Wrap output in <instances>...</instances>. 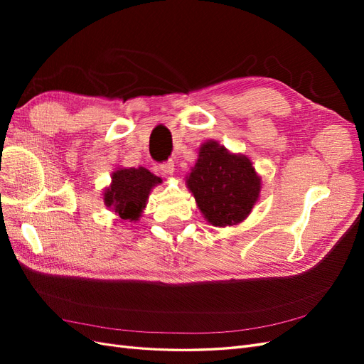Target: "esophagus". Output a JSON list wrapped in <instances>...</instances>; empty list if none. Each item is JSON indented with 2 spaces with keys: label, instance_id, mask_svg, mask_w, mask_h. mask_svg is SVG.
<instances>
[{
  "label": "esophagus",
  "instance_id": "obj_1",
  "mask_svg": "<svg viewBox=\"0 0 364 364\" xmlns=\"http://www.w3.org/2000/svg\"><path fill=\"white\" fill-rule=\"evenodd\" d=\"M159 170L165 174V176H170V174H173V171H174V162L170 159V161H165V162H162L161 165H159Z\"/></svg>",
  "mask_w": 364,
  "mask_h": 364
}]
</instances>
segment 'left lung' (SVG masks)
Returning a JSON list of instances; mask_svg holds the SVG:
<instances>
[{
	"instance_id": "obj_1",
	"label": "left lung",
	"mask_w": 364,
	"mask_h": 364,
	"mask_svg": "<svg viewBox=\"0 0 364 364\" xmlns=\"http://www.w3.org/2000/svg\"><path fill=\"white\" fill-rule=\"evenodd\" d=\"M186 185L209 223L230 226L250 214L258 200L261 179L246 156L232 155L209 141L200 147Z\"/></svg>"
}]
</instances>
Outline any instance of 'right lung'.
<instances>
[{
    "mask_svg": "<svg viewBox=\"0 0 364 364\" xmlns=\"http://www.w3.org/2000/svg\"><path fill=\"white\" fill-rule=\"evenodd\" d=\"M161 182V178L142 167L119 168L112 174V183L105 191V203L123 220H138L150 190Z\"/></svg>",
    "mask_w": 364,
    "mask_h": 364,
    "instance_id": "1",
    "label": "right lung"
}]
</instances>
